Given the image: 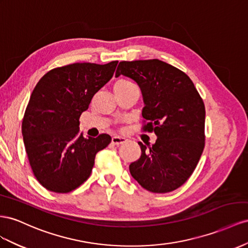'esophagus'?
I'll use <instances>...</instances> for the list:
<instances>
[{
  "instance_id": "34e87169",
  "label": "esophagus",
  "mask_w": 248,
  "mask_h": 248,
  "mask_svg": "<svg viewBox=\"0 0 248 248\" xmlns=\"http://www.w3.org/2000/svg\"><path fill=\"white\" fill-rule=\"evenodd\" d=\"M127 142V140L125 138H122V137H119V136H115L112 137L111 139V143L113 145H122V144H125Z\"/></svg>"
}]
</instances>
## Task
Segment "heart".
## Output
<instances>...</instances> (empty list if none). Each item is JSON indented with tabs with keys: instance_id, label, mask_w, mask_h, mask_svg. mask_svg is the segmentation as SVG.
<instances>
[{
	"instance_id": "heart-1",
	"label": "heart",
	"mask_w": 248,
	"mask_h": 248,
	"mask_svg": "<svg viewBox=\"0 0 248 248\" xmlns=\"http://www.w3.org/2000/svg\"><path fill=\"white\" fill-rule=\"evenodd\" d=\"M116 83H121V84H126V83H131V82H130V81H128V80H126V79H120V80H118V81H117Z\"/></svg>"
}]
</instances>
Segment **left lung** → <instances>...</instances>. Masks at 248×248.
<instances>
[{
    "label": "left lung",
    "instance_id": "obj_1",
    "mask_svg": "<svg viewBox=\"0 0 248 248\" xmlns=\"http://www.w3.org/2000/svg\"><path fill=\"white\" fill-rule=\"evenodd\" d=\"M136 81L143 96L145 130L155 131L152 146L139 145L140 157L129 165L131 176L147 191L168 193L191 176L204 148L205 108L192 80L158 59L121 62L116 77Z\"/></svg>",
    "mask_w": 248,
    "mask_h": 248
}]
</instances>
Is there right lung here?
Wrapping results in <instances>:
<instances>
[{
    "instance_id": "add662e5",
    "label": "right lung",
    "mask_w": 248,
    "mask_h": 248,
    "mask_svg": "<svg viewBox=\"0 0 248 248\" xmlns=\"http://www.w3.org/2000/svg\"><path fill=\"white\" fill-rule=\"evenodd\" d=\"M118 62L72 63L49 71L27 105L22 133L33 174L44 188L68 193L91 175L96 153L111 138H84L79 118L93 95L111 79Z\"/></svg>"
}]
</instances>
